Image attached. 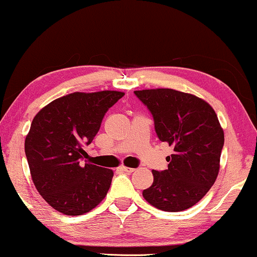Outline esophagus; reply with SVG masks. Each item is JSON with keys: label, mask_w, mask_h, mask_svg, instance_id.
I'll use <instances>...</instances> for the list:
<instances>
[{"label": "esophagus", "mask_w": 257, "mask_h": 257, "mask_svg": "<svg viewBox=\"0 0 257 257\" xmlns=\"http://www.w3.org/2000/svg\"><path fill=\"white\" fill-rule=\"evenodd\" d=\"M120 169H121L122 171H123V172H127V173H132V172L135 171V169H133V168H127V166H121Z\"/></svg>", "instance_id": "obj_1"}]
</instances>
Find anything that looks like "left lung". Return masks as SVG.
<instances>
[{
	"label": "left lung",
	"mask_w": 257,
	"mask_h": 257,
	"mask_svg": "<svg viewBox=\"0 0 257 257\" xmlns=\"http://www.w3.org/2000/svg\"><path fill=\"white\" fill-rule=\"evenodd\" d=\"M154 117L161 142L173 148L168 169L153 170L154 183L143 190L150 205L182 212L196 205L214 184L225 142L215 111L196 95L170 88L135 91Z\"/></svg>",
	"instance_id": "left-lung-1"
}]
</instances>
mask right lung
Returning <instances> with one entry per match:
<instances>
[{"mask_svg": "<svg viewBox=\"0 0 257 257\" xmlns=\"http://www.w3.org/2000/svg\"><path fill=\"white\" fill-rule=\"evenodd\" d=\"M124 93L75 92L53 100L32 120L24 148L39 194L56 211L80 215L96 207L109 190L113 171L84 163L85 146L104 114Z\"/></svg>", "mask_w": 257, "mask_h": 257, "instance_id": "right-lung-1", "label": "right lung"}]
</instances>
